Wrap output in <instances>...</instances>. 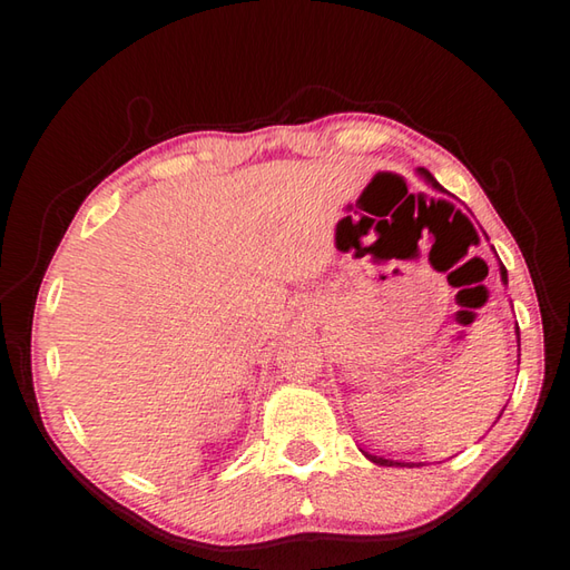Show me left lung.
Masks as SVG:
<instances>
[{"label": "left lung", "instance_id": "left-lung-1", "mask_svg": "<svg viewBox=\"0 0 570 570\" xmlns=\"http://www.w3.org/2000/svg\"><path fill=\"white\" fill-rule=\"evenodd\" d=\"M419 170V176H422L424 180H426V184L429 186H432V188H436V190H442V186H439L436 184V178L432 176V174H429V170L426 168H416ZM499 271H501V281H503V285H507L509 283V275H507V267H499ZM517 335H519V325H517ZM521 342V340H519ZM521 347V345H519ZM501 414H503V410H501ZM499 414V416H501ZM364 456H367L370 461H372V464H380V466H414V464H404V461H392V459H384V456H374V454H370V452H362Z\"/></svg>", "mask_w": 570, "mask_h": 570}]
</instances>
